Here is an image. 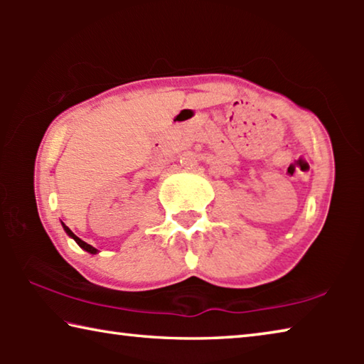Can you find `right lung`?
Returning <instances> with one entry per match:
<instances>
[{"label":"right lung","mask_w":364,"mask_h":364,"mask_svg":"<svg viewBox=\"0 0 364 364\" xmlns=\"http://www.w3.org/2000/svg\"><path fill=\"white\" fill-rule=\"evenodd\" d=\"M64 230L67 231V234H69V236H70V237H73V239H75V242H77V244L80 245V247H82V249H85L86 252H90V254H96V252H97V250H96V249L93 247V245L86 244L85 241H82V239H80V237H77V236H75V234H73V232H72V231L69 230V228H67L65 225H64Z\"/></svg>","instance_id":"right-lung-1"}]
</instances>
